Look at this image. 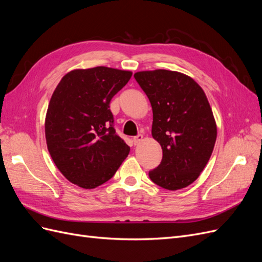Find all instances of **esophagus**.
Listing matches in <instances>:
<instances>
[{
    "instance_id": "1",
    "label": "esophagus",
    "mask_w": 262,
    "mask_h": 262,
    "mask_svg": "<svg viewBox=\"0 0 262 262\" xmlns=\"http://www.w3.org/2000/svg\"><path fill=\"white\" fill-rule=\"evenodd\" d=\"M142 141H143V136H142V134H138L137 137L133 138V143H134V145L140 144Z\"/></svg>"
}]
</instances>
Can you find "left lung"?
Masks as SVG:
<instances>
[{"instance_id": "obj_1", "label": "left lung", "mask_w": 262, "mask_h": 262, "mask_svg": "<svg viewBox=\"0 0 262 262\" xmlns=\"http://www.w3.org/2000/svg\"><path fill=\"white\" fill-rule=\"evenodd\" d=\"M153 110L152 136L161 144V164L148 172L167 190L186 188L200 176L216 141V123L203 90L176 71L134 74Z\"/></svg>"}]
</instances>
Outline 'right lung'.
Returning a JSON list of instances; mask_svg holds the SVG:
<instances>
[{"mask_svg": "<svg viewBox=\"0 0 262 262\" xmlns=\"http://www.w3.org/2000/svg\"><path fill=\"white\" fill-rule=\"evenodd\" d=\"M132 76L106 67L62 77L47 110L45 132L55 166L69 181L93 189L112 178L130 152L114 128L110 100Z\"/></svg>", "mask_w": 262, "mask_h": 262, "instance_id": "1", "label": "right lung"}]
</instances>
